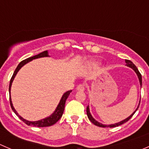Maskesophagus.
<instances>
[{
	"label": "esophagus",
	"instance_id": "esophagus-1",
	"mask_svg": "<svg viewBox=\"0 0 149 149\" xmlns=\"http://www.w3.org/2000/svg\"><path fill=\"white\" fill-rule=\"evenodd\" d=\"M84 89H85V88H84V86L82 85V84H79V85H78L77 87H76V90H77V91H84Z\"/></svg>",
	"mask_w": 149,
	"mask_h": 149
}]
</instances>
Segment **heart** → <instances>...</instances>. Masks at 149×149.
Masks as SVG:
<instances>
[{"label": "heart", "instance_id": "heart-1", "mask_svg": "<svg viewBox=\"0 0 149 149\" xmlns=\"http://www.w3.org/2000/svg\"><path fill=\"white\" fill-rule=\"evenodd\" d=\"M100 62L99 61H91L90 62H88V66H90V67H97V66L100 65Z\"/></svg>", "mask_w": 149, "mask_h": 149}]
</instances>
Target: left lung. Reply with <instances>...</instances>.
Returning <instances> with one entry per match:
<instances>
[{
	"label": "left lung",
	"mask_w": 149,
	"mask_h": 149,
	"mask_svg": "<svg viewBox=\"0 0 149 149\" xmlns=\"http://www.w3.org/2000/svg\"><path fill=\"white\" fill-rule=\"evenodd\" d=\"M125 63H126L125 65L127 66V67H129V68H130L133 69V70L135 71V73H136L138 78H139V83H140V85H141V86H142V76H141V73H140L139 70H138L137 67H136V66L133 64V62H131L130 61H128V60H125ZM139 105H140V101H139V105H138L137 108L136 109V110H135L134 112H133V113L130 115V116L127 117V118H125V120H123L122 121H120V122H118V123H114V124L105 125V124H102V123H100V122H98L97 120H96L93 118L92 115H91V112H90V109H89V106H88V107H86V113H87V116H88V118L89 119V120L91 121L93 124L95 125L99 126V127H117V126L123 124V123H126V122L128 121L129 120L132 118V116L134 115L135 112L138 110V109H139Z\"/></svg>",
	"instance_id": "8db88e82"
}]
</instances>
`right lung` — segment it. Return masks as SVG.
<instances>
[{
	"mask_svg": "<svg viewBox=\"0 0 149 149\" xmlns=\"http://www.w3.org/2000/svg\"><path fill=\"white\" fill-rule=\"evenodd\" d=\"M45 57H50L49 56V52H48L47 50L43 51V52H40V53L38 54V55H34V56H33V57H30V58H26V59L24 60V61H22V62H21L18 65L17 68H16V70H15L14 73H13V76H12V77H11V79H10V81L9 97H10V107H11L12 110H13V112H14V113L16 114L18 117H19V119L22 120L24 123H26V124L28 125L37 126V127H47V126H51V125H52L55 124V123H56L57 122L61 119V117H62L64 109H65V104L66 100H67L68 97H69V95H70V94L71 93V91H72V90H70V91H68L63 94L62 97H61V100H60V102H59V103H58L57 107L55 108V111H54V112H52V113L49 116L47 117V118H43V119L40 120L29 121V120H27L24 119V118H22L21 115H19V113L17 112V111L15 109L14 107H13V103H12V101H11V97H10V88H11L12 83H13V80H14L15 77H16V74H17V73L19 72V70H20V69L22 68L24 65H26V64L28 63H29L30 61H33V60H35V59H37V58H45Z\"/></svg>",
	"mask_w": 149,
	"mask_h": 149,
	"instance_id": "obj_1",
	"label": "right lung"
}]
</instances>
